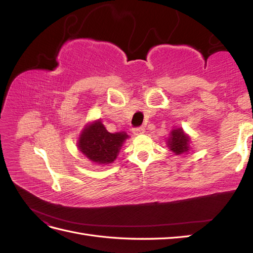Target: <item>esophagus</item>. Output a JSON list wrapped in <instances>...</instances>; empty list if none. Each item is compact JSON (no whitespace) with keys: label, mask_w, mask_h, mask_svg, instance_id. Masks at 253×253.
Returning a JSON list of instances; mask_svg holds the SVG:
<instances>
[{"label":"esophagus","mask_w":253,"mask_h":253,"mask_svg":"<svg viewBox=\"0 0 253 253\" xmlns=\"http://www.w3.org/2000/svg\"><path fill=\"white\" fill-rule=\"evenodd\" d=\"M145 131H144V127H136V128H134L133 129V133H134V135H141V134H143Z\"/></svg>","instance_id":"obj_1"}]
</instances>
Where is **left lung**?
Wrapping results in <instances>:
<instances>
[{
  "label": "left lung",
  "instance_id": "left-lung-1",
  "mask_svg": "<svg viewBox=\"0 0 253 253\" xmlns=\"http://www.w3.org/2000/svg\"><path fill=\"white\" fill-rule=\"evenodd\" d=\"M190 136L183 131L182 127L173 128L167 139L168 148L172 151L175 155L186 154L191 149Z\"/></svg>",
  "mask_w": 253,
  "mask_h": 253
}]
</instances>
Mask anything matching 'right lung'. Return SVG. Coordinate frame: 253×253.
<instances>
[{"label":"right lung","instance_id":"obj_1","mask_svg":"<svg viewBox=\"0 0 253 253\" xmlns=\"http://www.w3.org/2000/svg\"><path fill=\"white\" fill-rule=\"evenodd\" d=\"M128 138L126 132L110 133L100 119L89 122L81 131L77 147L89 162L105 166L116 160L122 144Z\"/></svg>","mask_w":253,"mask_h":253}]
</instances>
